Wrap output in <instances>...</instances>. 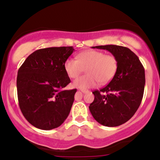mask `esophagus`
I'll use <instances>...</instances> for the list:
<instances>
[{"label": "esophagus", "mask_w": 160, "mask_h": 160, "mask_svg": "<svg viewBox=\"0 0 160 160\" xmlns=\"http://www.w3.org/2000/svg\"><path fill=\"white\" fill-rule=\"evenodd\" d=\"M80 91H81L82 93H83V94H85V93H88V90H80Z\"/></svg>", "instance_id": "34e87169"}]
</instances>
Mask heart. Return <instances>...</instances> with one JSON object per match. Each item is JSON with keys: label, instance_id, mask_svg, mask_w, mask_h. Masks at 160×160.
Returning a JSON list of instances; mask_svg holds the SVG:
<instances>
[{"label": "heart", "instance_id": "obj_1", "mask_svg": "<svg viewBox=\"0 0 160 160\" xmlns=\"http://www.w3.org/2000/svg\"><path fill=\"white\" fill-rule=\"evenodd\" d=\"M118 62L112 55H105L100 51L88 50L77 55V60L68 58L64 69L69 78H77L86 69L88 74L79 77L72 83L75 88L87 89L99 83L105 84L111 81L117 71Z\"/></svg>", "mask_w": 160, "mask_h": 160}]
</instances>
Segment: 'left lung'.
Segmentation results:
<instances>
[{"label":"left lung","instance_id":"obj_1","mask_svg":"<svg viewBox=\"0 0 160 160\" xmlns=\"http://www.w3.org/2000/svg\"><path fill=\"white\" fill-rule=\"evenodd\" d=\"M116 57L117 71L112 80L100 91L93 92L89 109L96 121L105 127H117L128 121L139 108L145 83V69L138 57L126 47L101 45Z\"/></svg>","mask_w":160,"mask_h":160}]
</instances>
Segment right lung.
Instances as JSON below:
<instances>
[{"mask_svg":"<svg viewBox=\"0 0 160 160\" xmlns=\"http://www.w3.org/2000/svg\"><path fill=\"white\" fill-rule=\"evenodd\" d=\"M74 51L72 47L39 49L18 69L19 108L35 128L45 131L58 128L69 116L77 89L64 90L70 83L64 63Z\"/></svg>","mask_w":160,"mask_h":160,"instance_id":"add662e5","label":"right lung"}]
</instances>
